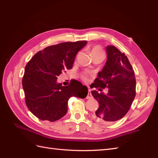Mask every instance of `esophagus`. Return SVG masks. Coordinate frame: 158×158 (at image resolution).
Instances as JSON below:
<instances>
[{
    "label": "esophagus",
    "mask_w": 158,
    "mask_h": 158,
    "mask_svg": "<svg viewBox=\"0 0 158 158\" xmlns=\"http://www.w3.org/2000/svg\"><path fill=\"white\" fill-rule=\"evenodd\" d=\"M86 98H87V99L92 98V94H91V89H88V95H87Z\"/></svg>",
    "instance_id": "1"
}]
</instances>
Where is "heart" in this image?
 I'll use <instances>...</instances> for the list:
<instances>
[{
	"label": "heart",
	"mask_w": 158,
	"mask_h": 158,
	"mask_svg": "<svg viewBox=\"0 0 158 158\" xmlns=\"http://www.w3.org/2000/svg\"><path fill=\"white\" fill-rule=\"evenodd\" d=\"M90 53H91V55H96V54H102L104 55L102 50L101 48L99 46H94L90 49ZM81 78L84 80V81H86V76L85 75H81Z\"/></svg>",
	"instance_id": "heart-1"
}]
</instances>
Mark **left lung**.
<instances>
[{
	"label": "left lung",
	"instance_id": "8db88e82",
	"mask_svg": "<svg viewBox=\"0 0 158 158\" xmlns=\"http://www.w3.org/2000/svg\"><path fill=\"white\" fill-rule=\"evenodd\" d=\"M107 60L92 87L107 88L106 94L92 91L99 103L94 118L100 123H110L126 115L136 96V79L132 65L124 53L114 46L106 47Z\"/></svg>",
	"mask_w": 158,
	"mask_h": 158
}]
</instances>
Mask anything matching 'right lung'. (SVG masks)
Wrapping results in <instances>:
<instances>
[{
    "label": "right lung",
    "mask_w": 158,
    "mask_h": 158,
    "mask_svg": "<svg viewBox=\"0 0 158 158\" xmlns=\"http://www.w3.org/2000/svg\"><path fill=\"white\" fill-rule=\"evenodd\" d=\"M86 44L81 41L47 47L27 63L22 78L25 102L37 118L49 122L61 119L70 97L85 98L88 95V88L77 80H71L68 86L56 82L60 74L72 69L77 53Z\"/></svg>",
    "instance_id": "right-lung-1"
}]
</instances>
